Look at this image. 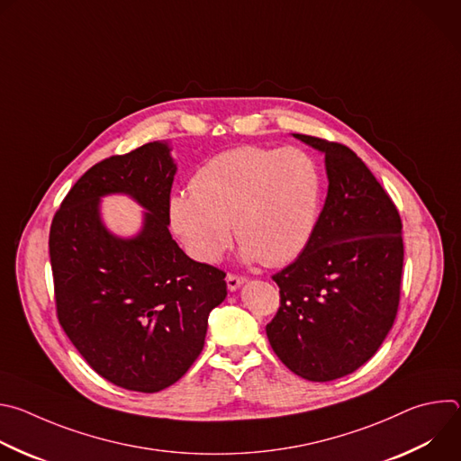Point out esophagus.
Instances as JSON below:
<instances>
[{"label": "esophagus", "instance_id": "1", "mask_svg": "<svg viewBox=\"0 0 461 461\" xmlns=\"http://www.w3.org/2000/svg\"><path fill=\"white\" fill-rule=\"evenodd\" d=\"M242 283H246V277L244 276H237V274H228L226 276V285H228V290H237Z\"/></svg>", "mask_w": 461, "mask_h": 461}]
</instances>
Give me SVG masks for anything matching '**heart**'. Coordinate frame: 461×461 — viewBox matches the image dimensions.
<instances>
[{"instance_id": "obj_1", "label": "heart", "mask_w": 461, "mask_h": 461, "mask_svg": "<svg viewBox=\"0 0 461 461\" xmlns=\"http://www.w3.org/2000/svg\"><path fill=\"white\" fill-rule=\"evenodd\" d=\"M322 173L301 148L244 146L194 171L191 191L169 199V221L185 251L217 262L231 244V224L248 258L283 267L308 244L319 217Z\"/></svg>"}]
</instances>
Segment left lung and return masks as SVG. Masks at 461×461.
I'll return each mask as SVG.
<instances>
[{
	"label": "left lung",
	"instance_id": "obj_1",
	"mask_svg": "<svg viewBox=\"0 0 461 461\" xmlns=\"http://www.w3.org/2000/svg\"><path fill=\"white\" fill-rule=\"evenodd\" d=\"M324 153L328 194L301 255L274 274L279 308L267 324L277 357L326 383L356 372L384 341L402 295V217L347 146L294 135Z\"/></svg>",
	"mask_w": 461,
	"mask_h": 461
}]
</instances>
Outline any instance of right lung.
<instances>
[{
    "mask_svg": "<svg viewBox=\"0 0 461 461\" xmlns=\"http://www.w3.org/2000/svg\"><path fill=\"white\" fill-rule=\"evenodd\" d=\"M175 171L158 142L104 158L65 194L49 231L63 332L104 379L146 393L191 368L226 297V272L189 258L167 230ZM107 192H127L150 212L137 240L101 226L97 199Z\"/></svg>",
    "mask_w": 461,
    "mask_h": 461,
    "instance_id": "1",
    "label": "right lung"
}]
</instances>
